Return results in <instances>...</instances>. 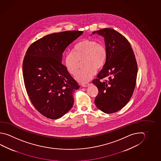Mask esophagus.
<instances>
[{
  "instance_id": "obj_1",
  "label": "esophagus",
  "mask_w": 161,
  "mask_h": 161,
  "mask_svg": "<svg viewBox=\"0 0 161 161\" xmlns=\"http://www.w3.org/2000/svg\"><path fill=\"white\" fill-rule=\"evenodd\" d=\"M81 85L83 87H87L89 85H90L89 83H82L81 84Z\"/></svg>"
}]
</instances>
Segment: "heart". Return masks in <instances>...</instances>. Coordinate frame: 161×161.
Here are the masks:
<instances>
[{
    "mask_svg": "<svg viewBox=\"0 0 161 161\" xmlns=\"http://www.w3.org/2000/svg\"><path fill=\"white\" fill-rule=\"evenodd\" d=\"M106 58L105 47L93 40H83L73 48V53H67L64 58V64L69 73L75 75L78 72L80 61L84 67L76 76L77 81L86 82L93 77L96 69L103 67Z\"/></svg>",
    "mask_w": 161,
    "mask_h": 161,
    "instance_id": "b5f03b06",
    "label": "heart"
}]
</instances>
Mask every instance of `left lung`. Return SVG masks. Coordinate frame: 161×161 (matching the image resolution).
Instances as JSON below:
<instances>
[{"mask_svg": "<svg viewBox=\"0 0 161 161\" xmlns=\"http://www.w3.org/2000/svg\"><path fill=\"white\" fill-rule=\"evenodd\" d=\"M104 37L106 58L103 68L92 82L98 88L96 106L111 114L130 100L136 84L137 63L130 44L122 34L106 28L94 32Z\"/></svg>", "mask_w": 161, "mask_h": 161, "instance_id": "8db88e82", "label": "left lung"}]
</instances>
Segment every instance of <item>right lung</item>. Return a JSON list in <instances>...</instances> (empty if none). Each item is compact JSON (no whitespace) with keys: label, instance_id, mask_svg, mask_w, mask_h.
<instances>
[{"label":"right lung","instance_id":"right-lung-1","mask_svg":"<svg viewBox=\"0 0 161 161\" xmlns=\"http://www.w3.org/2000/svg\"><path fill=\"white\" fill-rule=\"evenodd\" d=\"M83 33L68 31L48 35L33 42L23 62L25 88L35 109L48 119H58L73 106L80 86L61 63L63 53Z\"/></svg>","mask_w":161,"mask_h":161}]
</instances>
